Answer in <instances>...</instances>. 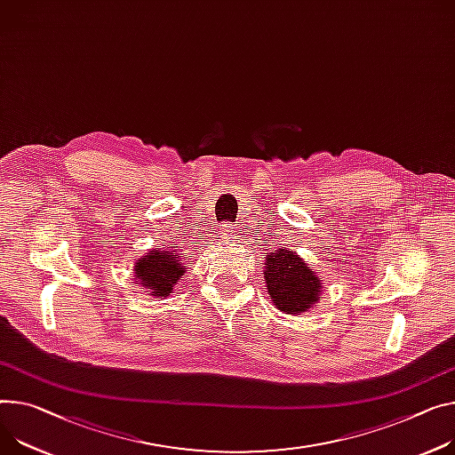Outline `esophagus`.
I'll list each match as a JSON object with an SVG mask.
<instances>
[{
    "mask_svg": "<svg viewBox=\"0 0 455 455\" xmlns=\"http://www.w3.org/2000/svg\"><path fill=\"white\" fill-rule=\"evenodd\" d=\"M220 235H222V238H228V236H233V228L229 226V224H224L222 228H220Z\"/></svg>",
    "mask_w": 455,
    "mask_h": 455,
    "instance_id": "34e87169",
    "label": "esophagus"
}]
</instances>
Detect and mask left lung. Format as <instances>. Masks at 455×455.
I'll list each match as a JSON object with an SVG mask.
<instances>
[{
  "label": "left lung",
  "instance_id": "1",
  "mask_svg": "<svg viewBox=\"0 0 455 455\" xmlns=\"http://www.w3.org/2000/svg\"><path fill=\"white\" fill-rule=\"evenodd\" d=\"M264 276L273 304L290 315L307 311L319 299V276L290 250H276L267 255Z\"/></svg>",
  "mask_w": 455,
  "mask_h": 455
}]
</instances>
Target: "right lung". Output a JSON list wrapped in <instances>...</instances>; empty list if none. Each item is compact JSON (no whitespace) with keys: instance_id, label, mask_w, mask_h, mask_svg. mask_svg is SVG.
Wrapping results in <instances>:
<instances>
[{"instance_id":"1","label":"right lung","mask_w":455,"mask_h":455,"mask_svg":"<svg viewBox=\"0 0 455 455\" xmlns=\"http://www.w3.org/2000/svg\"><path fill=\"white\" fill-rule=\"evenodd\" d=\"M184 271L186 267L174 250H155L134 266L136 283L148 288L155 297H167Z\"/></svg>"}]
</instances>
